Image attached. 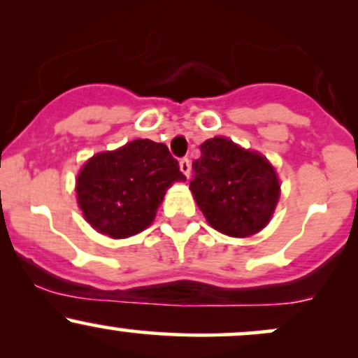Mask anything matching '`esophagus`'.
Instances as JSON below:
<instances>
[{
    "label": "esophagus",
    "mask_w": 358,
    "mask_h": 358,
    "mask_svg": "<svg viewBox=\"0 0 358 358\" xmlns=\"http://www.w3.org/2000/svg\"><path fill=\"white\" fill-rule=\"evenodd\" d=\"M180 170L185 176H190V170H192V163L188 158H182L180 159Z\"/></svg>",
    "instance_id": "34e87169"
}]
</instances>
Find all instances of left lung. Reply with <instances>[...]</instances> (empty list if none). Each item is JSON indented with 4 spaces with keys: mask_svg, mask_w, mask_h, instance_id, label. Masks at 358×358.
Masks as SVG:
<instances>
[{
    "mask_svg": "<svg viewBox=\"0 0 358 358\" xmlns=\"http://www.w3.org/2000/svg\"><path fill=\"white\" fill-rule=\"evenodd\" d=\"M192 163L190 190L215 231L249 237L264 229L279 200V180L268 159L229 138L207 139Z\"/></svg>",
    "mask_w": 358,
    "mask_h": 358,
    "instance_id": "1",
    "label": "left lung"
}]
</instances>
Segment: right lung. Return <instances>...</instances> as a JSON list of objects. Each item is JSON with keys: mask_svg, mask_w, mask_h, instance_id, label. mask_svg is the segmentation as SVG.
I'll return each instance as SVG.
<instances>
[{"mask_svg": "<svg viewBox=\"0 0 358 358\" xmlns=\"http://www.w3.org/2000/svg\"><path fill=\"white\" fill-rule=\"evenodd\" d=\"M185 180L166 145L134 139L85 163L77 176V202L97 232L124 239L150 227L168 188Z\"/></svg>", "mask_w": 358, "mask_h": 358, "instance_id": "1", "label": "right lung"}]
</instances>
